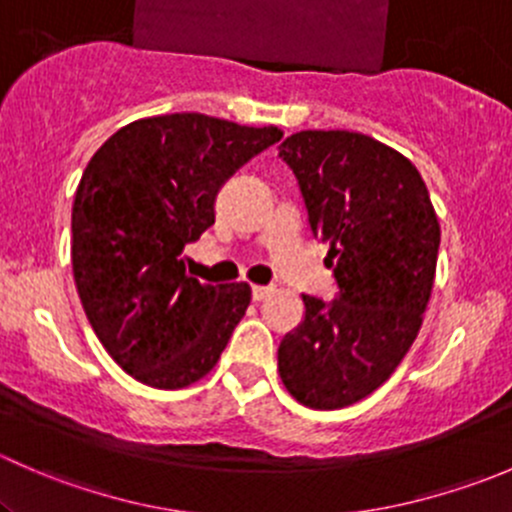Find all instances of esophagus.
<instances>
[{"label": "esophagus", "instance_id": "34e87169", "mask_svg": "<svg viewBox=\"0 0 512 512\" xmlns=\"http://www.w3.org/2000/svg\"><path fill=\"white\" fill-rule=\"evenodd\" d=\"M272 294V287H262V285H252V299L255 302H262V299H267Z\"/></svg>", "mask_w": 512, "mask_h": 512}]
</instances>
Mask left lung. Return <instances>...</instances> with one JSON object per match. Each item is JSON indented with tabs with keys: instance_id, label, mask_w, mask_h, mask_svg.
Wrapping results in <instances>:
<instances>
[{
	"instance_id": "1",
	"label": "left lung",
	"mask_w": 512,
	"mask_h": 512,
	"mask_svg": "<svg viewBox=\"0 0 512 512\" xmlns=\"http://www.w3.org/2000/svg\"><path fill=\"white\" fill-rule=\"evenodd\" d=\"M297 178L337 297L302 294L277 349L299 404L332 411L379 389L414 344L436 275L441 227L423 178L394 148L352 131H299L280 146Z\"/></svg>"
}]
</instances>
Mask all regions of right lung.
<instances>
[{
    "label": "right lung",
    "instance_id": "right-lung-1",
    "mask_svg": "<svg viewBox=\"0 0 512 512\" xmlns=\"http://www.w3.org/2000/svg\"><path fill=\"white\" fill-rule=\"evenodd\" d=\"M282 138L203 113L141 118L94 153L71 210V265L96 337L153 389L203 379L250 304V287L185 275L183 247L215 223L225 180Z\"/></svg>",
    "mask_w": 512,
    "mask_h": 512
}]
</instances>
